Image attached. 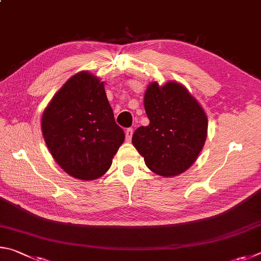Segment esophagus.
Returning <instances> with one entry per match:
<instances>
[{"instance_id":"1","label":"esophagus","mask_w":261,"mask_h":261,"mask_svg":"<svg viewBox=\"0 0 261 261\" xmlns=\"http://www.w3.org/2000/svg\"><path fill=\"white\" fill-rule=\"evenodd\" d=\"M133 128H127L125 134H126V141L127 142H129V141L132 140V136H133Z\"/></svg>"}]
</instances>
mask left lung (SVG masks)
<instances>
[{
    "label": "left lung",
    "instance_id": "obj_1",
    "mask_svg": "<svg viewBox=\"0 0 261 261\" xmlns=\"http://www.w3.org/2000/svg\"><path fill=\"white\" fill-rule=\"evenodd\" d=\"M150 120L134 132L132 142L149 170L162 176H175L196 162L207 136V116L184 85L151 82L144 94Z\"/></svg>",
    "mask_w": 261,
    "mask_h": 261
}]
</instances>
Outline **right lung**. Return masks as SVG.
Returning <instances> with one entry per match:
<instances>
[{"mask_svg": "<svg viewBox=\"0 0 261 261\" xmlns=\"http://www.w3.org/2000/svg\"><path fill=\"white\" fill-rule=\"evenodd\" d=\"M41 129L58 165L85 181L104 175L125 141L104 82L88 71L72 75L55 94L42 113Z\"/></svg>", "mask_w": 261, "mask_h": 261, "instance_id": "add662e5", "label": "right lung"}]
</instances>
